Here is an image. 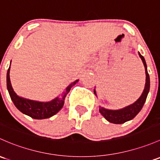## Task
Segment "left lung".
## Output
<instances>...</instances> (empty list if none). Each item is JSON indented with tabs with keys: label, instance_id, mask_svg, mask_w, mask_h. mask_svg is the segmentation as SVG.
Returning <instances> with one entry per match:
<instances>
[{
	"label": "left lung",
	"instance_id": "8db88e82",
	"mask_svg": "<svg viewBox=\"0 0 160 160\" xmlns=\"http://www.w3.org/2000/svg\"><path fill=\"white\" fill-rule=\"evenodd\" d=\"M139 55L140 57L141 60H142L144 67H145L146 76H147L146 77L145 88H144V90L141 97L138 99L137 101L134 102L133 104H132V105L128 106V107H125V108L121 109V110H110L100 107L99 110H100V113L103 116L106 120H108L110 122H112V123H124L127 121L133 119L139 113V111L142 110V107H143L144 103L146 102V100H147L148 93L149 91V87H150V80H149V75L147 71V67L145 59L139 53ZM93 92L96 94L95 90H93Z\"/></svg>",
	"mask_w": 160,
	"mask_h": 160
}]
</instances>
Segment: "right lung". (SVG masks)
<instances>
[{
  "mask_svg": "<svg viewBox=\"0 0 160 160\" xmlns=\"http://www.w3.org/2000/svg\"><path fill=\"white\" fill-rule=\"evenodd\" d=\"M9 73L10 67L8 68V73H7V87H8L10 97H11L13 104L23 113L29 116L31 118L37 119V120L50 118V117L55 115L57 112L61 110L62 107H63L64 99L67 94L70 92V88L78 82V80H77L70 83L67 87L66 90L61 93L60 97H57L54 100L50 102H38L18 97L13 91L12 87H11Z\"/></svg>",
  "mask_w": 160,
  "mask_h": 160,
  "instance_id": "obj_1",
  "label": "right lung"
}]
</instances>
